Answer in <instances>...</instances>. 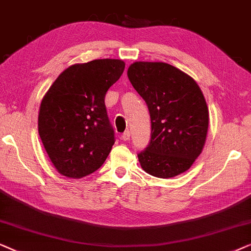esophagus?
I'll return each instance as SVG.
<instances>
[{
    "label": "esophagus",
    "instance_id": "esophagus-1",
    "mask_svg": "<svg viewBox=\"0 0 251 251\" xmlns=\"http://www.w3.org/2000/svg\"><path fill=\"white\" fill-rule=\"evenodd\" d=\"M129 137H130L129 130H125V132L123 133V135H122V140H123V141H128Z\"/></svg>",
    "mask_w": 251,
    "mask_h": 251
}]
</instances>
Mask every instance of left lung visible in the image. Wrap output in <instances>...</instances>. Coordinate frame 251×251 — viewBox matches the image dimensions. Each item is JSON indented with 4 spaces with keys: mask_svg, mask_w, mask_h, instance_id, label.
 <instances>
[{
    "mask_svg": "<svg viewBox=\"0 0 251 251\" xmlns=\"http://www.w3.org/2000/svg\"><path fill=\"white\" fill-rule=\"evenodd\" d=\"M127 76L146 101L151 119L150 143L137 153L141 167L160 178L188 171L202 151L209 123L200 87L165 62H134Z\"/></svg>",
    "mask_w": 251,
    "mask_h": 251,
    "instance_id": "left-lung-1",
    "label": "left lung"
}]
</instances>
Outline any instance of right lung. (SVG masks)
Here are the masks:
<instances>
[{
  "label": "right lung",
  "instance_id": "right-lung-1",
  "mask_svg": "<svg viewBox=\"0 0 251 251\" xmlns=\"http://www.w3.org/2000/svg\"><path fill=\"white\" fill-rule=\"evenodd\" d=\"M125 69L118 59L73 65L60 74L41 103L38 133L60 174L80 178L103 165L115 143L104 98Z\"/></svg>",
  "mask_w": 251,
  "mask_h": 251
}]
</instances>
